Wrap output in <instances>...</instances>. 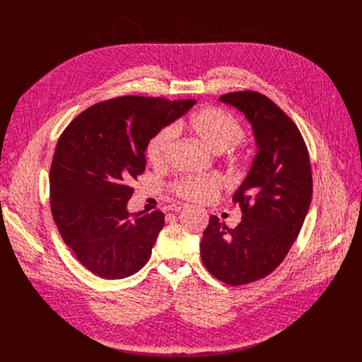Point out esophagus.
<instances>
[{
	"instance_id": "1",
	"label": "esophagus",
	"mask_w": 362,
	"mask_h": 362,
	"mask_svg": "<svg viewBox=\"0 0 362 362\" xmlns=\"http://www.w3.org/2000/svg\"><path fill=\"white\" fill-rule=\"evenodd\" d=\"M183 208H185V203H172V204L169 206V211H172V212H180Z\"/></svg>"
}]
</instances>
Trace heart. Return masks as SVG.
<instances>
[{
	"label": "heart",
	"mask_w": 362,
	"mask_h": 362,
	"mask_svg": "<svg viewBox=\"0 0 362 362\" xmlns=\"http://www.w3.org/2000/svg\"><path fill=\"white\" fill-rule=\"evenodd\" d=\"M187 129L204 146L219 153L223 162L233 170L246 168L252 160L253 146L242 137V122L226 109L204 107L193 113L187 120ZM175 129L168 126L148 139L146 156L151 166L162 168L166 165ZM221 190L222 180L216 175H187L172 183V192L176 196L196 203L215 199Z\"/></svg>",
	"instance_id": "b5f03b06"
}]
</instances>
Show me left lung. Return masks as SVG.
Returning <instances> with one entry per match:
<instances>
[{"mask_svg":"<svg viewBox=\"0 0 362 362\" xmlns=\"http://www.w3.org/2000/svg\"><path fill=\"white\" fill-rule=\"evenodd\" d=\"M250 122L257 153L250 172L233 194L242 211L235 229L212 215L200 242L202 262L232 286L274 272L296 240L313 199V172L305 140L267 95L246 90L219 98Z\"/></svg>","mask_w":362,"mask_h":362,"instance_id":"1","label":"left lung"}]
</instances>
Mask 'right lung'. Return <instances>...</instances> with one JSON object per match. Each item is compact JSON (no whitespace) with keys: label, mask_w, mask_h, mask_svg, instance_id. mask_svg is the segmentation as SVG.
Segmentation results:
<instances>
[{"label":"right lung","mask_w":362,"mask_h":362,"mask_svg":"<svg viewBox=\"0 0 362 362\" xmlns=\"http://www.w3.org/2000/svg\"><path fill=\"white\" fill-rule=\"evenodd\" d=\"M196 100L123 95L80 113L62 133L49 169V206L78 262L103 279L139 272L165 214L130 215L133 182L144 172L148 139Z\"/></svg>","instance_id":"1"}]
</instances>
